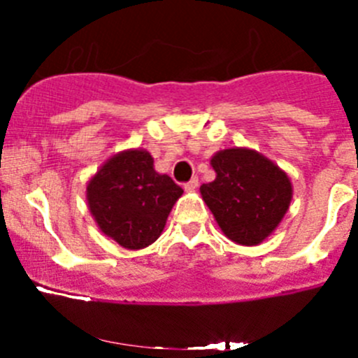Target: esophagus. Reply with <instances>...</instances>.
Segmentation results:
<instances>
[{
    "instance_id": "esophagus-1",
    "label": "esophagus",
    "mask_w": 358,
    "mask_h": 358,
    "mask_svg": "<svg viewBox=\"0 0 358 358\" xmlns=\"http://www.w3.org/2000/svg\"><path fill=\"white\" fill-rule=\"evenodd\" d=\"M197 187H199V180H197V176H194L190 182H187L185 185H183V189H185L187 192H192V190H196Z\"/></svg>"
}]
</instances>
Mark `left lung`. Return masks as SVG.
<instances>
[{
    "label": "left lung",
    "instance_id": "8db88e82",
    "mask_svg": "<svg viewBox=\"0 0 358 358\" xmlns=\"http://www.w3.org/2000/svg\"><path fill=\"white\" fill-rule=\"evenodd\" d=\"M216 178L201 185V196L230 241L263 243L282 222L292 199L286 171L251 149H225L211 157Z\"/></svg>",
    "mask_w": 358,
    "mask_h": 358
}]
</instances>
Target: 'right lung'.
Segmentation results:
<instances>
[{
  "label": "right lung",
  "mask_w": 358,
  "mask_h": 358,
  "mask_svg": "<svg viewBox=\"0 0 358 358\" xmlns=\"http://www.w3.org/2000/svg\"><path fill=\"white\" fill-rule=\"evenodd\" d=\"M182 187L154 169L143 149L107 159L86 187L90 213L99 229L126 249H143L157 241Z\"/></svg>",
  "instance_id": "1"
}]
</instances>
